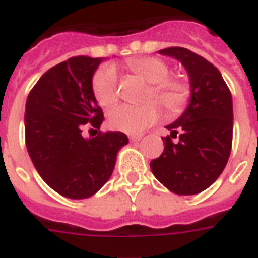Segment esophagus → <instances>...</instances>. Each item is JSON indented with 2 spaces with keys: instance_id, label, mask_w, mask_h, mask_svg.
Instances as JSON below:
<instances>
[{
  "instance_id": "34e87169",
  "label": "esophagus",
  "mask_w": 258,
  "mask_h": 258,
  "mask_svg": "<svg viewBox=\"0 0 258 258\" xmlns=\"http://www.w3.org/2000/svg\"><path fill=\"white\" fill-rule=\"evenodd\" d=\"M141 139H142V137H139V135H133V137H130V141L133 143H138Z\"/></svg>"
}]
</instances>
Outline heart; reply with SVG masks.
Instances as JSON below:
<instances>
[{"mask_svg": "<svg viewBox=\"0 0 258 258\" xmlns=\"http://www.w3.org/2000/svg\"><path fill=\"white\" fill-rule=\"evenodd\" d=\"M127 69L150 84L146 100H157L169 115L184 111L190 97L189 84L177 76H169V64L155 56H142L127 62ZM93 96L101 107H109L117 100V76L111 66L100 69L92 80ZM161 108L154 101L139 107L121 104L108 113V124L116 131L138 135L160 119Z\"/></svg>", "mask_w": 258, "mask_h": 258, "instance_id": "obj_1", "label": "heart"}]
</instances>
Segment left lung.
<instances>
[{"instance_id":"obj_1","label":"left lung","mask_w":258,"mask_h":258,"mask_svg":"<svg viewBox=\"0 0 258 258\" xmlns=\"http://www.w3.org/2000/svg\"><path fill=\"white\" fill-rule=\"evenodd\" d=\"M161 55L185 68L190 85L189 104L166 125L164 151L150 162L155 178L176 195H196L221 176L233 142V98L221 72L207 59L182 47H169ZM179 135V141L171 139Z\"/></svg>"}]
</instances>
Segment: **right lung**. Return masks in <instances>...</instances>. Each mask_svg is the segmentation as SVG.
Masks as SVG:
<instances>
[{
	"mask_svg": "<svg viewBox=\"0 0 258 258\" xmlns=\"http://www.w3.org/2000/svg\"><path fill=\"white\" fill-rule=\"evenodd\" d=\"M104 58L73 56L43 74L25 104V143L33 166L55 192L69 199L93 196L109 180L116 157L128 143L120 131L84 138L90 123L104 121L92 90Z\"/></svg>",
	"mask_w": 258,
	"mask_h": 258,
	"instance_id": "obj_1",
	"label": "right lung"
}]
</instances>
